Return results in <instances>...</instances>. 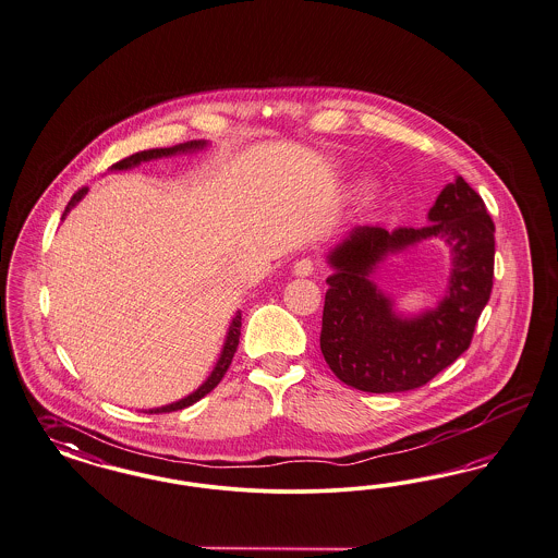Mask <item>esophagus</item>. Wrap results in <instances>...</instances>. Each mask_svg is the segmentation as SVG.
Returning a JSON list of instances; mask_svg holds the SVG:
<instances>
[{
  "label": "esophagus",
  "mask_w": 558,
  "mask_h": 558,
  "mask_svg": "<svg viewBox=\"0 0 558 558\" xmlns=\"http://www.w3.org/2000/svg\"><path fill=\"white\" fill-rule=\"evenodd\" d=\"M313 269H315V262H313L311 257H303V259H299V262L294 264V274H296V276H301V278L311 276V274H313Z\"/></svg>",
  "instance_id": "esophagus-1"
}]
</instances>
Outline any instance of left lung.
Returning <instances> with one entry per match:
<instances>
[{"instance_id": "obj_1", "label": "left lung", "mask_w": 558, "mask_h": 558, "mask_svg": "<svg viewBox=\"0 0 558 558\" xmlns=\"http://www.w3.org/2000/svg\"><path fill=\"white\" fill-rule=\"evenodd\" d=\"M423 229L354 227L327 255L319 344L344 384L368 393H396L428 384L470 348L495 276V225L461 177L445 185ZM445 238L452 250L450 287L442 303L414 318L392 311L369 274L391 252L424 238Z\"/></svg>"}]
</instances>
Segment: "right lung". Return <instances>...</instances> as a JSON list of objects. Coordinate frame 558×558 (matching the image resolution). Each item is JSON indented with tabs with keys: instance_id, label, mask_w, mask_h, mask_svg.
Returning a JSON list of instances; mask_svg holds the SVG:
<instances>
[{
	"instance_id": "obj_1",
	"label": "right lung",
	"mask_w": 558,
	"mask_h": 558,
	"mask_svg": "<svg viewBox=\"0 0 558 558\" xmlns=\"http://www.w3.org/2000/svg\"><path fill=\"white\" fill-rule=\"evenodd\" d=\"M206 146V142H187V144H179V146H173V148H153V150H142V153L132 154V156H128V158H123V160H119L116 162L111 169H116V171H123V169H132V167H137L140 162H144V160H153V158H160V156H171V154L177 153H192V150H202ZM86 187H82V190H77L74 195H72V199L68 202V206H65V211H63V218H65V214L72 210L74 206H76L77 202L86 195ZM61 218V220H63ZM239 336H241V311L232 317L231 327H229V333H227V342H225V348H222V354H220V359H218V363L214 366V371H211L210 377L206 379V384L202 385V387H197L195 391H193L192 396H187V398H183V400H179V402H174V404L162 405V408H153V410H148V414H162V412H174V410H183V408H187V405L195 404V402H199L206 393H210L211 389L216 387V385L222 381V377H225V373L229 371V366L232 363V356H234V352H236V347H239Z\"/></svg>"
}]
</instances>
